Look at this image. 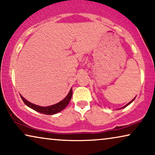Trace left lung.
Here are the masks:
<instances>
[{"mask_svg":"<svg viewBox=\"0 0 155 155\" xmlns=\"http://www.w3.org/2000/svg\"><path fill=\"white\" fill-rule=\"evenodd\" d=\"M135 98H134V99H132V100H131V101H130V102H129L128 104H126V106H124V107H122V108H125V107H127V106H128L129 104H131V103H132V102H133V100H134V99H135Z\"/></svg>","mask_w":155,"mask_h":155,"instance_id":"1","label":"left lung"}]
</instances>
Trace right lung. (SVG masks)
Masks as SVG:
<instances>
[{"instance_id":"right-lung-1","label":"right lung","mask_w":155,"mask_h":155,"mask_svg":"<svg viewBox=\"0 0 155 155\" xmlns=\"http://www.w3.org/2000/svg\"><path fill=\"white\" fill-rule=\"evenodd\" d=\"M72 95H73V90H72V89H71L68 94L67 96L65 97L62 101L56 104L49 106V107H41V106L34 104L26 100L22 95H20V97L25 104H26L27 107L31 108V109L35 110L36 111L39 112V113L46 114V115H53V114H57L58 113V112L61 111L63 109H64L65 108L67 107L68 104L70 102V101H71Z\"/></svg>"}]
</instances>
